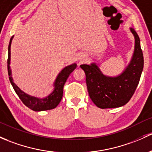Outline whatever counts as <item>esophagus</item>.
I'll return each mask as SVG.
<instances>
[{
  "label": "esophagus",
  "mask_w": 152,
  "mask_h": 152,
  "mask_svg": "<svg viewBox=\"0 0 152 152\" xmlns=\"http://www.w3.org/2000/svg\"><path fill=\"white\" fill-rule=\"evenodd\" d=\"M84 60H85V57H84V56H81V57H79V61L83 62Z\"/></svg>",
  "instance_id": "1"
}]
</instances>
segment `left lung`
<instances>
[{
  "instance_id": "1",
  "label": "left lung",
  "mask_w": 152,
  "mask_h": 152,
  "mask_svg": "<svg viewBox=\"0 0 152 152\" xmlns=\"http://www.w3.org/2000/svg\"><path fill=\"white\" fill-rule=\"evenodd\" d=\"M135 38V47L130 63L117 76L104 74L96 63L80 67L86 75L91 100L100 108H119L129 102L139 83L143 69V55L138 35L130 28Z\"/></svg>"
}]
</instances>
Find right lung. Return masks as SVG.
<instances>
[{
	"label": "right lung",
	"instance_id": "1",
	"mask_svg": "<svg viewBox=\"0 0 152 152\" xmlns=\"http://www.w3.org/2000/svg\"><path fill=\"white\" fill-rule=\"evenodd\" d=\"M14 36L11 38L10 41H9V48H8V60H7V67H8V73L9 76V81L12 84L13 88L14 91L18 95L20 100H22V103H24L27 107L30 108L31 110L35 111H47V110L53 109L58 105L60 102L61 101L62 97L63 95V87L65 83L66 82L68 76L70 74L76 69V63L71 64V65H68L65 67L61 71L58 73L57 76L56 77L55 82L53 84L54 89L52 92L47 96L40 98L35 96L28 95L25 93V92L22 90L21 89L19 88L18 86L14 82V79L12 77V69H11L10 64H11V46H12V42Z\"/></svg>",
	"mask_w": 152,
	"mask_h": 152
}]
</instances>
